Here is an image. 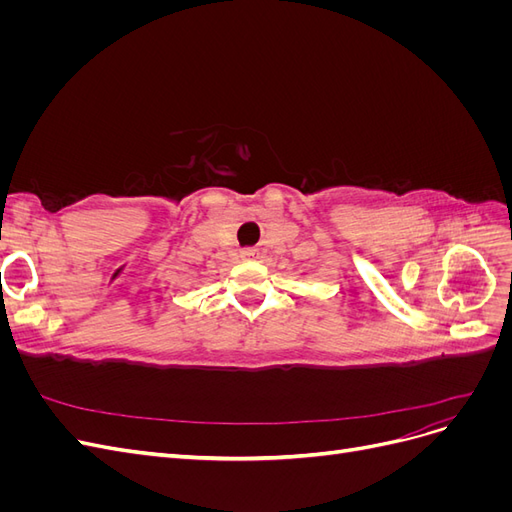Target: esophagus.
<instances>
[{
  "label": "esophagus",
  "instance_id": "obj_1",
  "mask_svg": "<svg viewBox=\"0 0 512 512\" xmlns=\"http://www.w3.org/2000/svg\"><path fill=\"white\" fill-rule=\"evenodd\" d=\"M243 258H256L258 256V250H254V247H247V250L241 252Z\"/></svg>",
  "mask_w": 512,
  "mask_h": 512
}]
</instances>
